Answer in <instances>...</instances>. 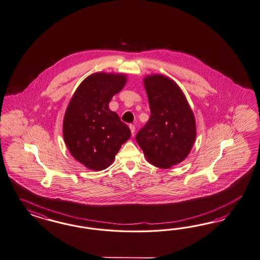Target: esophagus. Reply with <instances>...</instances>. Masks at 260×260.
Listing matches in <instances>:
<instances>
[{
    "instance_id": "esophagus-1",
    "label": "esophagus",
    "mask_w": 260,
    "mask_h": 260,
    "mask_svg": "<svg viewBox=\"0 0 260 260\" xmlns=\"http://www.w3.org/2000/svg\"><path fill=\"white\" fill-rule=\"evenodd\" d=\"M129 128H131L132 134L134 135V133H135V126H134V125H129Z\"/></svg>"
}]
</instances>
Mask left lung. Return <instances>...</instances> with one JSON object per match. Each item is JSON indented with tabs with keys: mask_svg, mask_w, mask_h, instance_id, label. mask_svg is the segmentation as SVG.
<instances>
[{
	"mask_svg": "<svg viewBox=\"0 0 260 260\" xmlns=\"http://www.w3.org/2000/svg\"><path fill=\"white\" fill-rule=\"evenodd\" d=\"M150 117L136 134V142L147 160L169 169L189 155L197 138L193 112L181 88L161 74L144 78Z\"/></svg>",
	"mask_w": 260,
	"mask_h": 260,
	"instance_id": "left-lung-1",
	"label": "left lung"
}]
</instances>
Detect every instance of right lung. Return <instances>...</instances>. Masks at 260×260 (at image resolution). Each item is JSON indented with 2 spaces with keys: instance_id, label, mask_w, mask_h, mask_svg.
<instances>
[{
  "instance_id": "add662e5",
  "label": "right lung",
  "mask_w": 260,
  "mask_h": 260,
  "mask_svg": "<svg viewBox=\"0 0 260 260\" xmlns=\"http://www.w3.org/2000/svg\"><path fill=\"white\" fill-rule=\"evenodd\" d=\"M126 83L125 74L96 72L79 85L69 103L63 140L71 155L89 170L102 171L111 165L131 137L129 127L109 108Z\"/></svg>"
}]
</instances>
